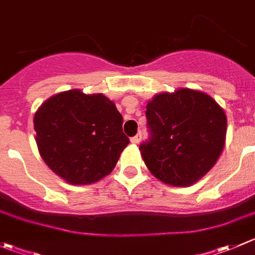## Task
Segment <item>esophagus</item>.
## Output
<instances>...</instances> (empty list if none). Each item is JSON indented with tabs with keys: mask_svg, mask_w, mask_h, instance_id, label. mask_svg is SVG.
I'll return each instance as SVG.
<instances>
[{
	"mask_svg": "<svg viewBox=\"0 0 255 255\" xmlns=\"http://www.w3.org/2000/svg\"><path fill=\"white\" fill-rule=\"evenodd\" d=\"M140 139H142V134H140V133H138L137 135H134V137L130 138V143H133V144H138V143L140 142Z\"/></svg>",
	"mask_w": 255,
	"mask_h": 255,
	"instance_id": "1",
	"label": "esophagus"
}]
</instances>
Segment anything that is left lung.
I'll use <instances>...</instances> for the list:
<instances>
[{
	"label": "left lung",
	"instance_id": "left-lung-1",
	"mask_svg": "<svg viewBox=\"0 0 255 255\" xmlns=\"http://www.w3.org/2000/svg\"><path fill=\"white\" fill-rule=\"evenodd\" d=\"M150 139L139 145L149 172L174 187H189L207 174L223 152L227 116L207 93L179 88L147 103Z\"/></svg>",
	"mask_w": 255,
	"mask_h": 255
}]
</instances>
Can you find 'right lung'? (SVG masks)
Wrapping results in <instances>:
<instances>
[{
	"instance_id": "obj_1",
	"label": "right lung",
	"mask_w": 255,
	"mask_h": 255,
	"mask_svg": "<svg viewBox=\"0 0 255 255\" xmlns=\"http://www.w3.org/2000/svg\"><path fill=\"white\" fill-rule=\"evenodd\" d=\"M39 155L70 184L86 185L110 174L129 143L123 117L102 93H57L34 113Z\"/></svg>"
}]
</instances>
